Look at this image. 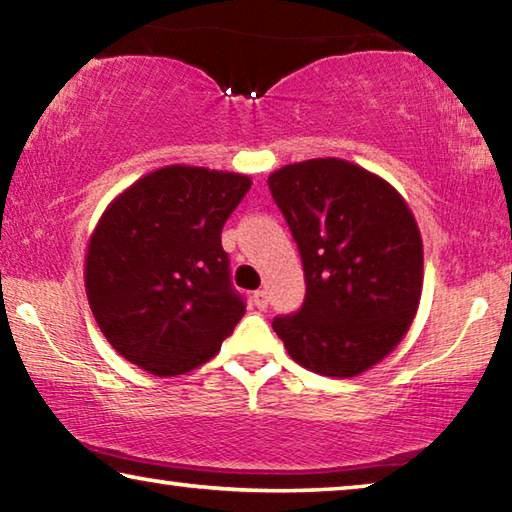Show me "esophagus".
Listing matches in <instances>:
<instances>
[{"mask_svg": "<svg viewBox=\"0 0 512 512\" xmlns=\"http://www.w3.org/2000/svg\"><path fill=\"white\" fill-rule=\"evenodd\" d=\"M254 306L258 311H265L267 309V293L265 290H256L254 293Z\"/></svg>", "mask_w": 512, "mask_h": 512, "instance_id": "esophagus-1", "label": "esophagus"}]
</instances>
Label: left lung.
<instances>
[{
	"label": "left lung",
	"mask_w": 512,
	"mask_h": 512,
	"mask_svg": "<svg viewBox=\"0 0 512 512\" xmlns=\"http://www.w3.org/2000/svg\"><path fill=\"white\" fill-rule=\"evenodd\" d=\"M267 185L306 279L302 309L274 318V332L306 371L361 375L391 355L419 311V224L396 187L341 157L286 164Z\"/></svg>",
	"instance_id": "1"
}]
</instances>
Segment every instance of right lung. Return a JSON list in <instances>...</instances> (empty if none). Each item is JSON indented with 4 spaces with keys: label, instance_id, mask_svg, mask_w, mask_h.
<instances>
[{
    "label": "right lung",
    "instance_id": "obj_1",
    "mask_svg": "<svg viewBox=\"0 0 512 512\" xmlns=\"http://www.w3.org/2000/svg\"><path fill=\"white\" fill-rule=\"evenodd\" d=\"M251 178L169 164L114 196L84 256L100 332L157 377L185 375L222 348L245 302L231 288L222 229Z\"/></svg>",
    "mask_w": 512,
    "mask_h": 512
}]
</instances>
